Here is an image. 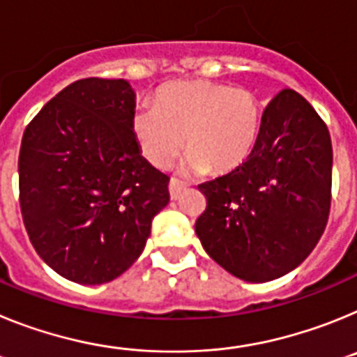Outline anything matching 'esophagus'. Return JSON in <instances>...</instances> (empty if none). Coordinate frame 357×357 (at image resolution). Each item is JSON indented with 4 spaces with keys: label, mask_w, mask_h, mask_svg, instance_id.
Listing matches in <instances>:
<instances>
[{
    "label": "esophagus",
    "mask_w": 357,
    "mask_h": 357,
    "mask_svg": "<svg viewBox=\"0 0 357 357\" xmlns=\"http://www.w3.org/2000/svg\"><path fill=\"white\" fill-rule=\"evenodd\" d=\"M184 189H185V185L182 184V182L172 178V182H169V197H172V200H178V198H181V195L184 193Z\"/></svg>",
    "instance_id": "obj_1"
}]
</instances>
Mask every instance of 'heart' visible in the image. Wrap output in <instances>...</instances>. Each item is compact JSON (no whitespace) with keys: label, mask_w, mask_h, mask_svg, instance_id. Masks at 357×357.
<instances>
[{"label":"heart","mask_w":357,"mask_h":357,"mask_svg":"<svg viewBox=\"0 0 357 357\" xmlns=\"http://www.w3.org/2000/svg\"><path fill=\"white\" fill-rule=\"evenodd\" d=\"M263 128V105L252 91L209 80L162 85L155 109H141L132 132L144 159L168 168L184 148L188 169L227 175L247 162Z\"/></svg>","instance_id":"heart-1"}]
</instances>
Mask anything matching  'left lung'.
I'll list each match as a JSON object with an SVG mask.
<instances>
[{"label":"left lung","instance_id":"left-lung-1","mask_svg":"<svg viewBox=\"0 0 357 357\" xmlns=\"http://www.w3.org/2000/svg\"><path fill=\"white\" fill-rule=\"evenodd\" d=\"M331 184L327 125L296 91H280L264 109L261 137L247 162L198 185L207 207L195 230L204 250L238 279H279L324 234Z\"/></svg>","mask_w":357,"mask_h":357}]
</instances>
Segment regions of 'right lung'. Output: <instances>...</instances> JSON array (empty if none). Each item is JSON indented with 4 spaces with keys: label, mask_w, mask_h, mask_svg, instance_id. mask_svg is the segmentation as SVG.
<instances>
[{
    "label": "right lung",
    "mask_w": 357,
    "mask_h": 357,
    "mask_svg": "<svg viewBox=\"0 0 357 357\" xmlns=\"http://www.w3.org/2000/svg\"><path fill=\"white\" fill-rule=\"evenodd\" d=\"M134 114L127 80L84 78L52 98L23 134L24 227L40 259L78 284L127 272L169 202V176L141 155Z\"/></svg>",
    "instance_id": "right-lung-1"
}]
</instances>
